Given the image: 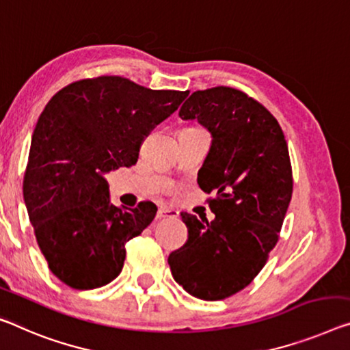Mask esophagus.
I'll list each match as a JSON object with an SVG mask.
<instances>
[{
    "label": "esophagus",
    "mask_w": 350,
    "mask_h": 350,
    "mask_svg": "<svg viewBox=\"0 0 350 350\" xmlns=\"http://www.w3.org/2000/svg\"><path fill=\"white\" fill-rule=\"evenodd\" d=\"M157 217H158V219H165V217L175 219V217H178V211H175V209L167 208V206H161V208L158 209Z\"/></svg>",
    "instance_id": "1"
}]
</instances>
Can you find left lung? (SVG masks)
I'll return each mask as SVG.
<instances>
[{"mask_svg":"<svg viewBox=\"0 0 350 350\" xmlns=\"http://www.w3.org/2000/svg\"><path fill=\"white\" fill-rule=\"evenodd\" d=\"M183 120L211 134L198 186L214 192L211 222L181 213L187 241L169 255L175 282L203 300L244 289L275 247L293 196V170L280 125L241 90H197L181 106Z\"/></svg>","mask_w":350,"mask_h":350,"instance_id":"1","label":"left lung"}]
</instances>
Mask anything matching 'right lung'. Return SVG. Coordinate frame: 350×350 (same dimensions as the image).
Instances as JSON below:
<instances>
[{"label":"right lung","instance_id":"obj_1","mask_svg":"<svg viewBox=\"0 0 350 350\" xmlns=\"http://www.w3.org/2000/svg\"><path fill=\"white\" fill-rule=\"evenodd\" d=\"M187 94L100 77L68 84L48 101L32 133L23 197L48 267L70 288L114 280L126 241L157 216L152 202L112 205L105 175L136 164L144 137Z\"/></svg>","mask_w":350,"mask_h":350}]
</instances>
